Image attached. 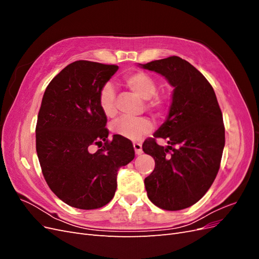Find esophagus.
Returning <instances> with one entry per match:
<instances>
[{"label": "esophagus", "mask_w": 259, "mask_h": 259, "mask_svg": "<svg viewBox=\"0 0 259 259\" xmlns=\"http://www.w3.org/2000/svg\"><path fill=\"white\" fill-rule=\"evenodd\" d=\"M134 149L136 154H142L143 153V149H142V144L140 143H134Z\"/></svg>", "instance_id": "obj_1"}]
</instances>
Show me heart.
<instances>
[{"label":"heart","mask_w":259,"mask_h":259,"mask_svg":"<svg viewBox=\"0 0 259 259\" xmlns=\"http://www.w3.org/2000/svg\"><path fill=\"white\" fill-rule=\"evenodd\" d=\"M123 83L136 95L146 99L145 108L156 116L166 112L168 101L162 94L156 93L158 84L153 76L144 71H132L123 76ZM116 93L111 83H105L100 88L98 103L100 110L107 117H113L116 114ZM153 128L152 122L146 116L128 117L123 116L111 124L114 134L124 138L138 140L149 134Z\"/></svg>","instance_id":"heart-1"}]
</instances>
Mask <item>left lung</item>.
I'll return each mask as SVG.
<instances>
[{
  "mask_svg": "<svg viewBox=\"0 0 259 259\" xmlns=\"http://www.w3.org/2000/svg\"><path fill=\"white\" fill-rule=\"evenodd\" d=\"M143 68L164 75L175 88L167 120L143 144L144 152L155 162L145 178L148 198L162 209H184L207 192L221 167L223 113L209 82L187 60L170 56ZM156 138L165 139L169 146L158 145Z\"/></svg>",
  "mask_w": 259,
  "mask_h": 259,
  "instance_id": "obj_1",
  "label": "left lung"
}]
</instances>
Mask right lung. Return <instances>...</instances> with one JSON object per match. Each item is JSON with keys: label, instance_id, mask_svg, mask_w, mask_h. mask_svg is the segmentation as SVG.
<instances>
[{"label": "right lung", "instance_id": "add662e5", "mask_svg": "<svg viewBox=\"0 0 259 259\" xmlns=\"http://www.w3.org/2000/svg\"><path fill=\"white\" fill-rule=\"evenodd\" d=\"M116 65L77 60L45 90L35 126V145L45 182L66 204L80 209L105 206L114 197L116 173L135 158L131 140L108 138L99 108L103 86ZM99 147L95 153L91 148Z\"/></svg>", "mask_w": 259, "mask_h": 259}]
</instances>
